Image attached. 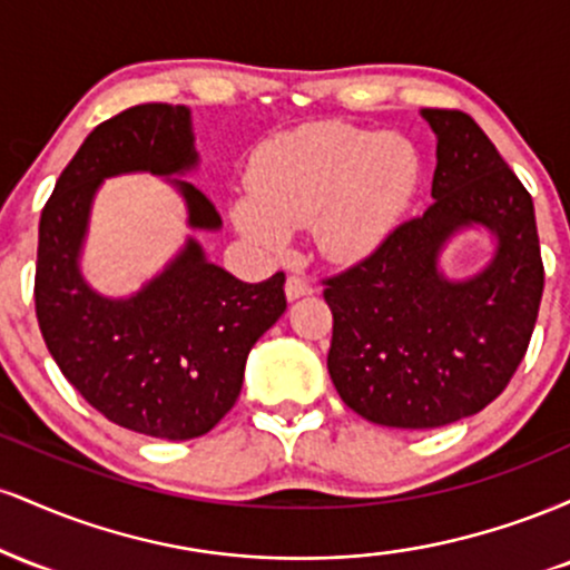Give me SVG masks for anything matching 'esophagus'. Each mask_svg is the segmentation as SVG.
Here are the masks:
<instances>
[{"label": "esophagus", "mask_w": 570, "mask_h": 570, "mask_svg": "<svg viewBox=\"0 0 570 570\" xmlns=\"http://www.w3.org/2000/svg\"><path fill=\"white\" fill-rule=\"evenodd\" d=\"M313 294V286L307 284L303 276H289L286 278V299H299Z\"/></svg>", "instance_id": "34e87169"}]
</instances>
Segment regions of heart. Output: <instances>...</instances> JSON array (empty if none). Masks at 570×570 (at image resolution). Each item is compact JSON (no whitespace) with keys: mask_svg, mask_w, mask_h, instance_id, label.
<instances>
[{"mask_svg":"<svg viewBox=\"0 0 570 570\" xmlns=\"http://www.w3.org/2000/svg\"><path fill=\"white\" fill-rule=\"evenodd\" d=\"M421 158L407 139L345 122H307L271 136L248 163V198L233 203L240 235L281 254L289 230L313 222L335 259L367 257L415 198Z\"/></svg>","mask_w":570,"mask_h":570,"instance_id":"b5f03b06","label":"heart"}]
</instances>
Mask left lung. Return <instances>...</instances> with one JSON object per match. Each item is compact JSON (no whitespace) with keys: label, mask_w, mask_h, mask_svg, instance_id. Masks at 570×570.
I'll return each instance as SVG.
<instances>
[{"label":"left lung","mask_w":570,"mask_h":570,"mask_svg":"<svg viewBox=\"0 0 570 570\" xmlns=\"http://www.w3.org/2000/svg\"><path fill=\"white\" fill-rule=\"evenodd\" d=\"M421 115L436 136L434 203L324 289L332 383L353 412L391 429H440L485 410L520 367L544 292L528 189L472 117ZM472 226L494 235V257L450 279L443 246Z\"/></svg>","instance_id":"obj_1"}]
</instances>
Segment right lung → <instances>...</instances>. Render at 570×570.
<instances>
[{"mask_svg": "<svg viewBox=\"0 0 570 570\" xmlns=\"http://www.w3.org/2000/svg\"><path fill=\"white\" fill-rule=\"evenodd\" d=\"M195 168L189 109L139 104L90 130L39 219L35 303L50 356L104 417L174 442L203 436L230 412L248 351L286 311L284 273L244 284L189 235L139 292L107 297L85 281L80 259L98 187L120 174L163 176L185 200L189 230L217 233V208L179 179Z\"/></svg>", "mask_w": 570, "mask_h": 570, "instance_id": "obj_1", "label": "right lung"}]
</instances>
